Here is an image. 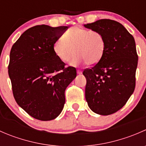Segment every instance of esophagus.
Returning a JSON list of instances; mask_svg holds the SVG:
<instances>
[{
    "mask_svg": "<svg viewBox=\"0 0 146 146\" xmlns=\"http://www.w3.org/2000/svg\"><path fill=\"white\" fill-rule=\"evenodd\" d=\"M77 73L78 74H82V71L80 70H77Z\"/></svg>",
    "mask_w": 146,
    "mask_h": 146,
    "instance_id": "obj_1",
    "label": "esophagus"
}]
</instances>
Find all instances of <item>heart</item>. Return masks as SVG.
I'll use <instances>...</instances> for the list:
<instances>
[{
	"label": "heart",
	"mask_w": 146,
	"mask_h": 146,
	"mask_svg": "<svg viewBox=\"0 0 146 146\" xmlns=\"http://www.w3.org/2000/svg\"><path fill=\"white\" fill-rule=\"evenodd\" d=\"M53 50L61 62H69L74 54L70 65L87 63L94 66L100 61L105 50V40L101 32L80 27H73L66 31L59 39L54 42Z\"/></svg>",
	"instance_id": "heart-1"
}]
</instances>
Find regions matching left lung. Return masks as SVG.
Returning a JSON list of instances; mask_svg holds the SVG:
<instances>
[{"instance_id": "1", "label": "left lung", "mask_w": 146, "mask_h": 146, "mask_svg": "<svg viewBox=\"0 0 146 146\" xmlns=\"http://www.w3.org/2000/svg\"><path fill=\"white\" fill-rule=\"evenodd\" d=\"M84 27L101 32L105 40L100 61L82 73L85 99L92 111L110 115L121 109L134 91L138 58L134 38L121 23L109 19Z\"/></svg>"}]
</instances>
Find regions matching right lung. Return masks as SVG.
Segmentation results:
<instances>
[{
    "label": "right lung",
    "mask_w": 146,
    "mask_h": 146,
    "mask_svg": "<svg viewBox=\"0 0 146 146\" xmlns=\"http://www.w3.org/2000/svg\"><path fill=\"white\" fill-rule=\"evenodd\" d=\"M68 28L42 25L26 30L13 45L8 75L16 102L41 121L56 118L64 109L65 90L76 77V69L65 68L53 50Z\"/></svg>",
    "instance_id": "right-lung-1"
}]
</instances>
